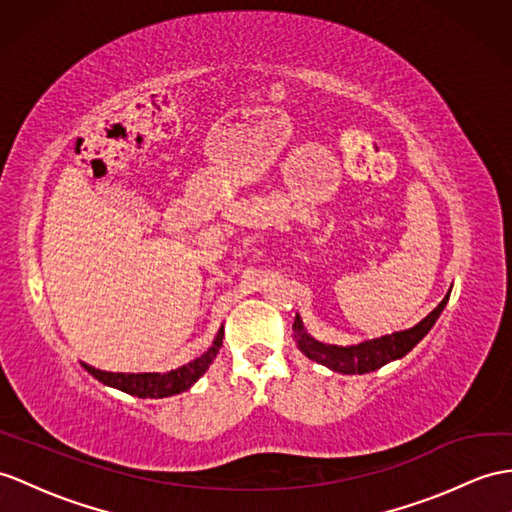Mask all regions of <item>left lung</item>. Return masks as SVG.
<instances>
[{"label":"left lung","instance_id":"1","mask_svg":"<svg viewBox=\"0 0 512 512\" xmlns=\"http://www.w3.org/2000/svg\"><path fill=\"white\" fill-rule=\"evenodd\" d=\"M447 299H450V293L443 297V302L436 306L428 317H423L417 326L402 330V332H393V334H384L380 339H371V341H360L354 345H332V343H321L315 336H310L304 328L302 319L295 315L293 321V339L299 347V352L308 356L315 363L328 367L336 373H347V376H356V373H369L376 371L384 365L393 363V360L404 358L413 347L426 336L436 319L441 317L443 308L447 306Z\"/></svg>","mask_w":512,"mask_h":512}]
</instances>
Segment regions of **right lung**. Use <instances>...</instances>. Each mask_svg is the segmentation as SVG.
I'll return each instance as SVG.
<instances>
[{
	"instance_id": "obj_1",
	"label": "right lung",
	"mask_w": 512,
	"mask_h": 512,
	"mask_svg": "<svg viewBox=\"0 0 512 512\" xmlns=\"http://www.w3.org/2000/svg\"><path fill=\"white\" fill-rule=\"evenodd\" d=\"M223 345V326L219 328L217 336L213 345L208 347V350L197 356L191 363H186L178 369H171L165 373H115V371H102V369H95L84 365V369L91 373L95 380H99L106 386H112V389H119L128 395L134 397H152V400H162V397H171V395H178L189 391L191 386L204 376L208 371V367L213 365V360L219 354V347Z\"/></svg>"
}]
</instances>
